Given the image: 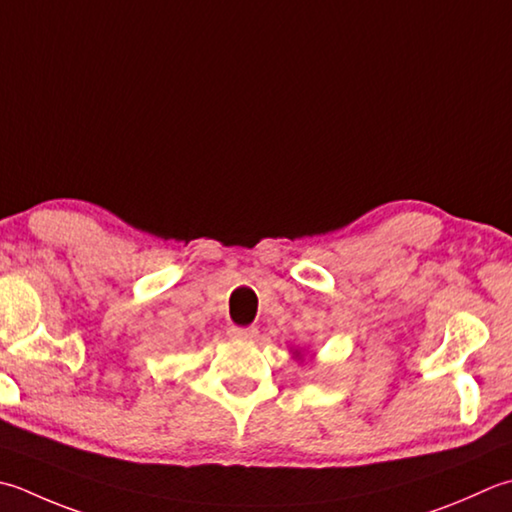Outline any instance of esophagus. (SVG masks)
Returning a JSON list of instances; mask_svg holds the SVG:
<instances>
[{
	"mask_svg": "<svg viewBox=\"0 0 512 512\" xmlns=\"http://www.w3.org/2000/svg\"><path fill=\"white\" fill-rule=\"evenodd\" d=\"M228 337L248 342V339H255L257 337V328L255 326H230L228 328Z\"/></svg>",
	"mask_w": 512,
	"mask_h": 512,
	"instance_id": "obj_1",
	"label": "esophagus"
}]
</instances>
